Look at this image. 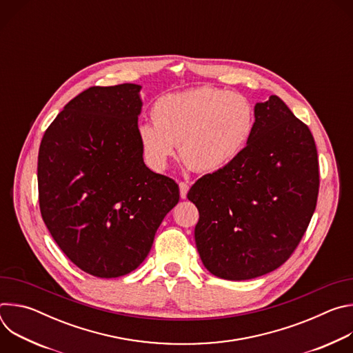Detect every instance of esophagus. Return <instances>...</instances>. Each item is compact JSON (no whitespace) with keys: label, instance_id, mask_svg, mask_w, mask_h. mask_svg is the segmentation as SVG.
<instances>
[{"label":"esophagus","instance_id":"esophagus-1","mask_svg":"<svg viewBox=\"0 0 353 353\" xmlns=\"http://www.w3.org/2000/svg\"><path fill=\"white\" fill-rule=\"evenodd\" d=\"M179 187H180V196H181L183 199L187 198V192H188V190H190V184L185 183V181H180V183H179Z\"/></svg>","mask_w":353,"mask_h":353}]
</instances>
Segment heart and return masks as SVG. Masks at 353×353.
Listing matches in <instances>:
<instances>
[{
    "mask_svg": "<svg viewBox=\"0 0 353 353\" xmlns=\"http://www.w3.org/2000/svg\"><path fill=\"white\" fill-rule=\"evenodd\" d=\"M150 116L154 123L139 125L138 139L146 165L157 172L168 168L179 143L181 159L195 172H218L243 154L256 125L245 96L215 86L162 96Z\"/></svg>",
    "mask_w": 353,
    "mask_h": 353,
    "instance_id": "obj_1",
    "label": "heart"
}]
</instances>
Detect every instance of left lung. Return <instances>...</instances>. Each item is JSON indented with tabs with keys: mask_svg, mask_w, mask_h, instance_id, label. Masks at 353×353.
Masks as SVG:
<instances>
[{
	"mask_svg": "<svg viewBox=\"0 0 353 353\" xmlns=\"http://www.w3.org/2000/svg\"><path fill=\"white\" fill-rule=\"evenodd\" d=\"M243 154L201 177L187 196L199 212L201 261L218 278L244 281L281 267L314 214L320 174L314 138L272 94L257 103Z\"/></svg>",
	"mask_w": 353,
	"mask_h": 353,
	"instance_id": "left-lung-1",
	"label": "left lung"
}]
</instances>
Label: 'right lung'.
Wrapping results in <instances>:
<instances>
[{
	"instance_id": "obj_1",
	"label": "right lung",
	"mask_w": 353,
	"mask_h": 353,
	"mask_svg": "<svg viewBox=\"0 0 353 353\" xmlns=\"http://www.w3.org/2000/svg\"><path fill=\"white\" fill-rule=\"evenodd\" d=\"M141 86H92L46 130L37 159L41 218L82 271L117 278L149 254L179 185L143 163Z\"/></svg>"
}]
</instances>
